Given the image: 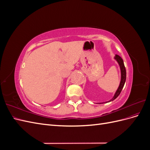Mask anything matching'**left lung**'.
Returning <instances> with one entry per match:
<instances>
[{
  "mask_svg": "<svg viewBox=\"0 0 150 150\" xmlns=\"http://www.w3.org/2000/svg\"><path fill=\"white\" fill-rule=\"evenodd\" d=\"M115 59L117 61V62H118V64L120 66V69H121V82H120V86L118 88H117L116 92L115 94L114 97H113L112 98V99H111L110 101H109L108 102H110V101H112L114 100V99H115L117 96H119L120 94L121 93V91L122 89V88H123V86L125 85V81H126V68H125V66L124 65V62H123V60L122 59V58L118 56V55H116L115 56ZM108 102H106V103H108Z\"/></svg>",
  "mask_w": 150,
  "mask_h": 150,
  "instance_id": "left-lung-1",
  "label": "left lung"
}]
</instances>
